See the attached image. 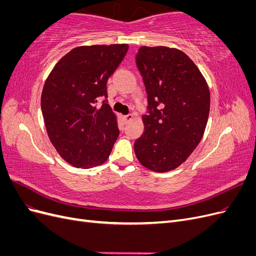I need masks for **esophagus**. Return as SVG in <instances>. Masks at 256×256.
I'll return each mask as SVG.
<instances>
[{
    "label": "esophagus",
    "mask_w": 256,
    "mask_h": 256,
    "mask_svg": "<svg viewBox=\"0 0 256 256\" xmlns=\"http://www.w3.org/2000/svg\"><path fill=\"white\" fill-rule=\"evenodd\" d=\"M125 118V120L128 122H130L131 120L134 118V115H132V114H128V115H126L125 118Z\"/></svg>",
    "instance_id": "34e87169"
}]
</instances>
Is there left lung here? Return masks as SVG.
Instances as JSON below:
<instances>
[{"instance_id":"left-lung-1","label":"left lung","mask_w":256,"mask_h":256,"mask_svg":"<svg viewBox=\"0 0 256 256\" xmlns=\"http://www.w3.org/2000/svg\"><path fill=\"white\" fill-rule=\"evenodd\" d=\"M147 92L144 134L134 142L140 164L164 173L180 166L202 140L210 108L204 76L182 51L141 47L136 56Z\"/></svg>"}]
</instances>
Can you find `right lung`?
Returning <instances> with one entry per match:
<instances>
[{
	"mask_svg": "<svg viewBox=\"0 0 256 256\" xmlns=\"http://www.w3.org/2000/svg\"><path fill=\"white\" fill-rule=\"evenodd\" d=\"M128 44L83 46L54 66L42 92L49 138L60 156L76 168H90L109 158L120 134L106 99V82L120 66Z\"/></svg>",
	"mask_w": 256,
	"mask_h": 256,
	"instance_id": "right-lung-1",
	"label": "right lung"
}]
</instances>
